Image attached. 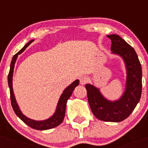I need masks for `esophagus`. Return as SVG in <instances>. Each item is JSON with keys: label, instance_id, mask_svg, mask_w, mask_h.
<instances>
[{"label": "esophagus", "instance_id": "34e87169", "mask_svg": "<svg viewBox=\"0 0 148 148\" xmlns=\"http://www.w3.org/2000/svg\"><path fill=\"white\" fill-rule=\"evenodd\" d=\"M88 82V79L86 78V77H81L80 78V84L82 85H84Z\"/></svg>", "mask_w": 148, "mask_h": 148}]
</instances>
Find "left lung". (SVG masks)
<instances>
[{
    "instance_id": "8db88e82",
    "label": "left lung",
    "mask_w": 148,
    "mask_h": 148,
    "mask_svg": "<svg viewBox=\"0 0 148 148\" xmlns=\"http://www.w3.org/2000/svg\"><path fill=\"white\" fill-rule=\"evenodd\" d=\"M111 40L113 54L124 60L127 71L125 92L120 99L107 100L99 88L86 84L88 101L94 115L98 119L107 122H121L127 119L139 102L142 93V67L135 49L118 35H107Z\"/></svg>"
}]
</instances>
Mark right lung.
<instances>
[{
	"instance_id": "1",
	"label": "right lung",
	"mask_w": 148,
	"mask_h": 148,
	"mask_svg": "<svg viewBox=\"0 0 148 148\" xmlns=\"http://www.w3.org/2000/svg\"><path fill=\"white\" fill-rule=\"evenodd\" d=\"M34 40H32L29 42L28 43L25 45L23 48L13 56L12 59L11 64H10V69L9 71L8 77V86L10 88V101H11V105L13 109L14 112L15 114L21 119L23 122L25 124H27L28 126L32 128L35 129V130H49V129L53 128L58 126L59 125L62 123L63 121L64 118L65 116V110H66V106L67 100L69 99L71 95L72 94L73 91L74 90L76 86H77L79 84V80H76L73 82L72 84L69 85V86L66 87L63 91L61 96L60 98L58 103H57V108H56L55 113H54L53 116L50 117L49 119L45 120V121H34V120L28 119L22 113L21 110H20L19 106H18V103H17L16 100H15V95L13 94V89H12V75H13V70L14 66H15V63L16 62L17 58H18V54H21L25 49L28 47L31 43L33 42Z\"/></svg>"
}]
</instances>
